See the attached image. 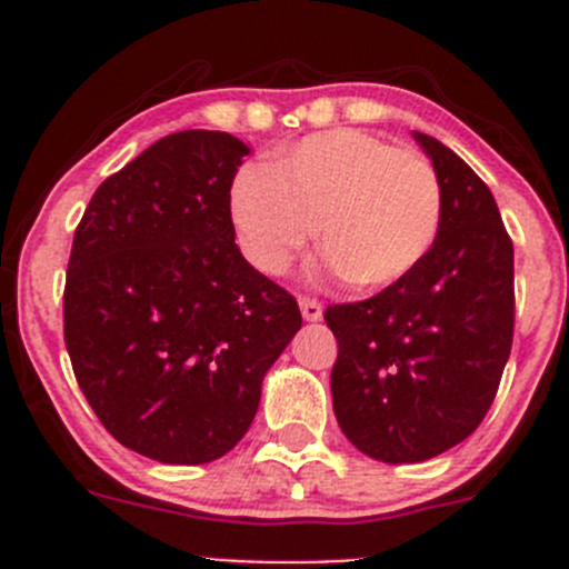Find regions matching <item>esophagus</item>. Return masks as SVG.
I'll use <instances>...</instances> for the list:
<instances>
[{"label": "esophagus", "mask_w": 569, "mask_h": 569, "mask_svg": "<svg viewBox=\"0 0 569 569\" xmlns=\"http://www.w3.org/2000/svg\"><path fill=\"white\" fill-rule=\"evenodd\" d=\"M300 311L306 321H319L321 313H325V308H321V302L311 300V297H300Z\"/></svg>", "instance_id": "obj_1"}]
</instances>
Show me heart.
I'll return each instance as SVG.
<instances>
[{
  "label": "heart",
  "instance_id": "b5f03b06",
  "mask_svg": "<svg viewBox=\"0 0 569 569\" xmlns=\"http://www.w3.org/2000/svg\"><path fill=\"white\" fill-rule=\"evenodd\" d=\"M231 222L252 267L289 272L313 233L325 263L358 289L399 283L427 258L443 220L435 164L360 129H330L244 168Z\"/></svg>",
  "mask_w": 569,
  "mask_h": 569
}]
</instances>
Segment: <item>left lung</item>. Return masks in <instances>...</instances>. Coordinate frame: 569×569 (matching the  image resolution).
Listing matches in <instances>:
<instances>
[{
  "mask_svg": "<svg viewBox=\"0 0 569 569\" xmlns=\"http://www.w3.org/2000/svg\"><path fill=\"white\" fill-rule=\"evenodd\" d=\"M438 170L443 220L421 263L363 302L330 306L332 410L380 462L462 443L496 399L515 327V250L492 192L451 148L412 131Z\"/></svg>",
  "mask_w": 569,
  "mask_h": 569,
  "instance_id": "8db88e82",
  "label": "left lung"
}]
</instances>
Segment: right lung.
Here are the masks:
<instances>
[{
  "instance_id": "right-lung-1",
  "label": "right lung",
  "mask_w": 569,
  "mask_h": 569,
  "mask_svg": "<svg viewBox=\"0 0 569 569\" xmlns=\"http://www.w3.org/2000/svg\"><path fill=\"white\" fill-rule=\"evenodd\" d=\"M248 153L226 131L162 137L96 189L73 233V375L107 432L148 460L228 455L302 327L295 297L233 242L228 200Z\"/></svg>"
}]
</instances>
